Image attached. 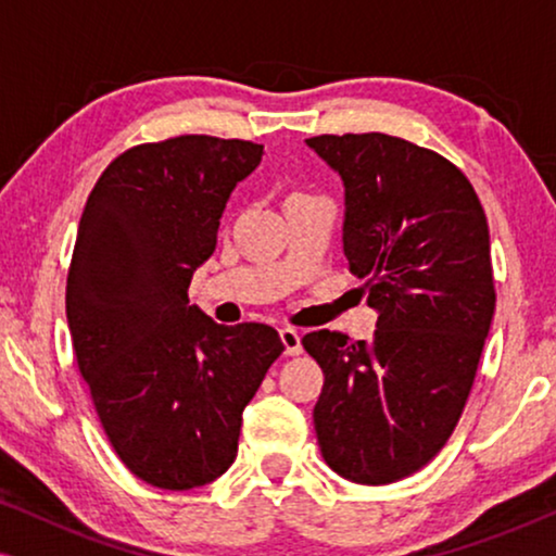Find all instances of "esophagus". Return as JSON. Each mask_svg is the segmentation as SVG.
<instances>
[{
	"instance_id": "34e87169",
	"label": "esophagus",
	"mask_w": 556,
	"mask_h": 556,
	"mask_svg": "<svg viewBox=\"0 0 556 556\" xmlns=\"http://www.w3.org/2000/svg\"><path fill=\"white\" fill-rule=\"evenodd\" d=\"M280 341H283V349L288 356H299L303 352L301 333L295 329H280Z\"/></svg>"
}]
</instances>
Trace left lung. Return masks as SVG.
Wrapping results in <instances>:
<instances>
[{
    "label": "left lung",
    "instance_id": "8db88e82",
    "mask_svg": "<svg viewBox=\"0 0 556 556\" xmlns=\"http://www.w3.org/2000/svg\"><path fill=\"white\" fill-rule=\"evenodd\" d=\"M344 181V255L377 311L371 341L311 331L324 460L346 481L413 476L453 435L496 291L485 212L458 166L387 134L306 139Z\"/></svg>",
    "mask_w": 556,
    "mask_h": 556
}]
</instances>
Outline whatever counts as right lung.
Instances as JSON below:
<instances>
[{
	"label": "right lung",
	"mask_w": 556,
	"mask_h": 556,
	"mask_svg": "<svg viewBox=\"0 0 556 556\" xmlns=\"http://www.w3.org/2000/svg\"><path fill=\"white\" fill-rule=\"evenodd\" d=\"M263 147L215 136L141 143L105 166L83 210L65 311L113 451L136 478L189 491L238 455L242 409L283 352L265 324L189 306L232 189Z\"/></svg>",
	"instance_id": "add662e5"
}]
</instances>
